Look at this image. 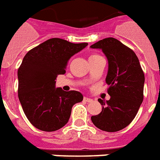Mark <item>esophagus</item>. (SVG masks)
Here are the masks:
<instances>
[{"instance_id": "esophagus-1", "label": "esophagus", "mask_w": 160, "mask_h": 160, "mask_svg": "<svg viewBox=\"0 0 160 160\" xmlns=\"http://www.w3.org/2000/svg\"><path fill=\"white\" fill-rule=\"evenodd\" d=\"M83 101H84V102H92V99H90V98H89V97H84V98H83Z\"/></svg>"}]
</instances>
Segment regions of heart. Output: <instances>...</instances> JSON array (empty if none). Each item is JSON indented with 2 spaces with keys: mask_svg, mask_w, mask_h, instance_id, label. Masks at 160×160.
I'll list each match as a JSON object with an SVG mask.
<instances>
[{
  "mask_svg": "<svg viewBox=\"0 0 160 160\" xmlns=\"http://www.w3.org/2000/svg\"><path fill=\"white\" fill-rule=\"evenodd\" d=\"M96 57H99L98 55H96V54H93L91 56L89 57V58H96Z\"/></svg>",
  "mask_w": 160,
  "mask_h": 160,
  "instance_id": "1",
  "label": "heart"
}]
</instances>
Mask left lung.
<instances>
[{
    "label": "left lung",
    "instance_id": "8db88e82",
    "mask_svg": "<svg viewBox=\"0 0 160 160\" xmlns=\"http://www.w3.org/2000/svg\"><path fill=\"white\" fill-rule=\"evenodd\" d=\"M107 57L106 82L110 99H99L102 112L91 116L93 124L102 131L117 132L128 126L143 102L145 76L134 52L114 38H103L90 46Z\"/></svg>",
    "mask_w": 160,
    "mask_h": 160
}]
</instances>
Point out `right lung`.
<instances>
[{
	"mask_svg": "<svg viewBox=\"0 0 160 160\" xmlns=\"http://www.w3.org/2000/svg\"><path fill=\"white\" fill-rule=\"evenodd\" d=\"M88 43L74 44L62 38H50L24 57L18 70V96L28 121L36 128L53 132L69 121L73 105L83 96L76 90L56 88L58 75L65 73L68 61Z\"/></svg>",
	"mask_w": 160,
	"mask_h": 160,
	"instance_id": "1",
	"label": "right lung"
}]
</instances>
